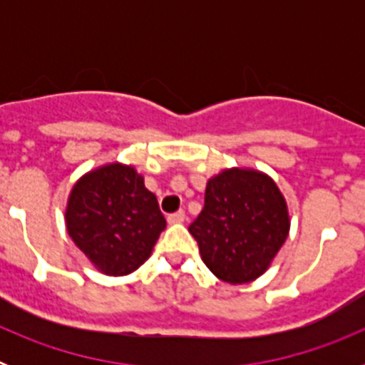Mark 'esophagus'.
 I'll return each mask as SVG.
<instances>
[{"instance_id": "1", "label": "esophagus", "mask_w": 365, "mask_h": 365, "mask_svg": "<svg viewBox=\"0 0 365 365\" xmlns=\"http://www.w3.org/2000/svg\"><path fill=\"white\" fill-rule=\"evenodd\" d=\"M166 219L170 225H180V222H185L186 214L182 210H179V212H175V214H170Z\"/></svg>"}]
</instances>
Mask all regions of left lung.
Returning a JSON list of instances; mask_svg holds the SVG:
<instances>
[{
  "mask_svg": "<svg viewBox=\"0 0 365 365\" xmlns=\"http://www.w3.org/2000/svg\"><path fill=\"white\" fill-rule=\"evenodd\" d=\"M205 265L241 285L265 274L291 230L283 193L254 168H227L206 182L205 208L190 225Z\"/></svg>",
  "mask_w": 365,
  "mask_h": 365,
  "instance_id": "left-lung-1",
  "label": "left lung"
}]
</instances>
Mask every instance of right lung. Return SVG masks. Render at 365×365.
<instances>
[{
  "instance_id": "right-lung-1",
  "label": "right lung",
  "mask_w": 365,
  "mask_h": 365,
  "mask_svg": "<svg viewBox=\"0 0 365 365\" xmlns=\"http://www.w3.org/2000/svg\"><path fill=\"white\" fill-rule=\"evenodd\" d=\"M66 227L96 270L125 276L151 256L166 219L135 166L109 163L74 182Z\"/></svg>"
}]
</instances>
